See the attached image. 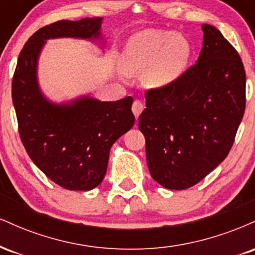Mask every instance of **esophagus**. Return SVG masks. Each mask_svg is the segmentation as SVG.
<instances>
[{"mask_svg":"<svg viewBox=\"0 0 255 255\" xmlns=\"http://www.w3.org/2000/svg\"><path fill=\"white\" fill-rule=\"evenodd\" d=\"M142 110H144V104L140 101H134L133 105H131V111H133L134 116H135L136 119L139 118V115L141 114Z\"/></svg>","mask_w":255,"mask_h":255,"instance_id":"obj_1","label":"esophagus"}]
</instances>
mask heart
<instances>
[{"label": "heart", "instance_id": "1", "mask_svg": "<svg viewBox=\"0 0 255 255\" xmlns=\"http://www.w3.org/2000/svg\"><path fill=\"white\" fill-rule=\"evenodd\" d=\"M191 57V43L182 34L146 30L128 40L122 63L128 72H144L147 86L162 89L182 77Z\"/></svg>", "mask_w": 255, "mask_h": 255}]
</instances>
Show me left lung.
I'll use <instances>...</instances> for the list:
<instances>
[{
	"instance_id": "1",
	"label": "left lung",
	"mask_w": 255,
	"mask_h": 255,
	"mask_svg": "<svg viewBox=\"0 0 255 255\" xmlns=\"http://www.w3.org/2000/svg\"><path fill=\"white\" fill-rule=\"evenodd\" d=\"M197 63L162 89L146 92L139 129L153 180L187 189L229 153L246 107V74L238 51L212 25L201 26Z\"/></svg>"
}]
</instances>
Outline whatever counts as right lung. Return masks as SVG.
<instances>
[{
    "mask_svg": "<svg viewBox=\"0 0 255 255\" xmlns=\"http://www.w3.org/2000/svg\"><path fill=\"white\" fill-rule=\"evenodd\" d=\"M103 17L61 20L30 37L17 60L11 85L19 133L32 162L69 191H91L103 181L111 146L134 126L133 98L102 102L90 95L56 103L43 93L38 61L46 40L75 38L99 43Z\"/></svg>",
    "mask_w": 255,
    "mask_h": 255,
    "instance_id": "obj_1",
    "label": "right lung"
}]
</instances>
